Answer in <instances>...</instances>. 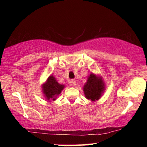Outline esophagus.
<instances>
[{
	"instance_id": "obj_1",
	"label": "esophagus",
	"mask_w": 147,
	"mask_h": 147,
	"mask_svg": "<svg viewBox=\"0 0 147 147\" xmlns=\"http://www.w3.org/2000/svg\"><path fill=\"white\" fill-rule=\"evenodd\" d=\"M70 84H71L72 86H76V80H71V81H70Z\"/></svg>"
}]
</instances>
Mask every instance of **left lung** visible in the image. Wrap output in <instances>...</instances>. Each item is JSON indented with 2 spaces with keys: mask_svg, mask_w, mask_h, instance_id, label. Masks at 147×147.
Returning <instances> with one entry per match:
<instances>
[{
  "mask_svg": "<svg viewBox=\"0 0 147 147\" xmlns=\"http://www.w3.org/2000/svg\"><path fill=\"white\" fill-rule=\"evenodd\" d=\"M104 89L105 85L102 78L92 73L88 76L87 82L84 86L83 90L87 99L96 101L100 99Z\"/></svg>",
  "mask_w": 147,
  "mask_h": 147,
  "instance_id": "obj_1",
  "label": "left lung"
}]
</instances>
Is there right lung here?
I'll return each instance as SVG.
<instances>
[{
	"instance_id": "right-lung-1",
	"label": "right lung",
	"mask_w": 147,
	"mask_h": 147,
	"mask_svg": "<svg viewBox=\"0 0 147 147\" xmlns=\"http://www.w3.org/2000/svg\"><path fill=\"white\" fill-rule=\"evenodd\" d=\"M64 87L65 86L58 83L55 77H53V76H50L47 78L45 83L43 84L42 91L46 99L54 101L56 100L57 96L61 93Z\"/></svg>"
}]
</instances>
